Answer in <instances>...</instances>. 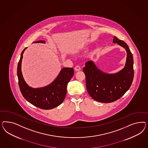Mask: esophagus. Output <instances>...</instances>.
<instances>
[{
	"label": "esophagus",
	"instance_id": "34e87169",
	"mask_svg": "<svg viewBox=\"0 0 148 148\" xmlns=\"http://www.w3.org/2000/svg\"><path fill=\"white\" fill-rule=\"evenodd\" d=\"M74 70L75 71H79L81 70V68L79 66H76V67L74 68Z\"/></svg>",
	"mask_w": 148,
	"mask_h": 148
}]
</instances>
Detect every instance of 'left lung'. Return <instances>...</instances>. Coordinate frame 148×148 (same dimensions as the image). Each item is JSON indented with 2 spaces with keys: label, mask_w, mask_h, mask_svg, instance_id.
<instances>
[{
  "label": "left lung",
  "mask_w": 148,
  "mask_h": 148,
  "mask_svg": "<svg viewBox=\"0 0 148 148\" xmlns=\"http://www.w3.org/2000/svg\"><path fill=\"white\" fill-rule=\"evenodd\" d=\"M113 42L124 48L127 52L125 66L121 71L116 74H107L99 70L92 61L86 63L83 68L88 93L101 103H110L121 98L130 88L134 79V58L128 45L116 36Z\"/></svg>",
  "instance_id": "obj_1"
}]
</instances>
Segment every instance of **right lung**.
<instances>
[{
	"mask_svg": "<svg viewBox=\"0 0 148 148\" xmlns=\"http://www.w3.org/2000/svg\"><path fill=\"white\" fill-rule=\"evenodd\" d=\"M34 43H45V41L39 40ZM27 48L23 50L17 66L18 84L23 97L33 105L43 110L58 107L65 99L68 83L74 75L73 68H62L56 79L49 85L40 88H32L24 80L21 71L23 54Z\"/></svg>",
	"mask_w": 148,
	"mask_h": 148,
	"instance_id": "obj_1",
	"label": "right lung"
}]
</instances>
